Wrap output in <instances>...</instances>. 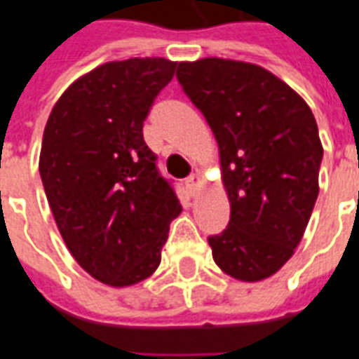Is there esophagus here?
Instances as JSON below:
<instances>
[{"label": "esophagus", "instance_id": "34e87169", "mask_svg": "<svg viewBox=\"0 0 359 359\" xmlns=\"http://www.w3.org/2000/svg\"><path fill=\"white\" fill-rule=\"evenodd\" d=\"M200 184H202V177H200L198 172L190 175V177L187 179V188L192 192V194H196V190L200 188Z\"/></svg>", "mask_w": 359, "mask_h": 359}]
</instances>
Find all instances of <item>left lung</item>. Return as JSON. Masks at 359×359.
Listing matches in <instances>:
<instances>
[{
  "label": "left lung",
  "instance_id": "obj_1",
  "mask_svg": "<svg viewBox=\"0 0 359 359\" xmlns=\"http://www.w3.org/2000/svg\"><path fill=\"white\" fill-rule=\"evenodd\" d=\"M177 79L219 145L231 215L208 237L215 264L241 282L264 280L292 258L319 196L315 116L290 85L247 62H180Z\"/></svg>",
  "mask_w": 359,
  "mask_h": 359
}]
</instances>
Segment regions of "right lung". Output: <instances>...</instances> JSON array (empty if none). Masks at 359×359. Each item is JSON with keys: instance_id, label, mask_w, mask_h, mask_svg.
<instances>
[{"instance_id": "add662e5", "label": "right lung", "mask_w": 359, "mask_h": 359, "mask_svg": "<svg viewBox=\"0 0 359 359\" xmlns=\"http://www.w3.org/2000/svg\"><path fill=\"white\" fill-rule=\"evenodd\" d=\"M175 69L165 57L102 64L67 87L44 128L39 169L57 229L102 284L154 274L182 210L144 142V120Z\"/></svg>"}]
</instances>
